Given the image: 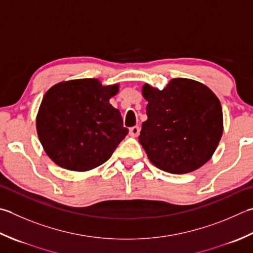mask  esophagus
Instances as JSON below:
<instances>
[{
	"mask_svg": "<svg viewBox=\"0 0 253 253\" xmlns=\"http://www.w3.org/2000/svg\"><path fill=\"white\" fill-rule=\"evenodd\" d=\"M139 132H140L139 126H133V127H131L130 129H129V135L131 137H137L138 135H139Z\"/></svg>",
	"mask_w": 253,
	"mask_h": 253,
	"instance_id": "esophagus-1",
	"label": "esophagus"
}]
</instances>
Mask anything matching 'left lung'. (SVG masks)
<instances>
[{
	"label": "left lung",
	"instance_id": "1",
	"mask_svg": "<svg viewBox=\"0 0 253 253\" xmlns=\"http://www.w3.org/2000/svg\"><path fill=\"white\" fill-rule=\"evenodd\" d=\"M148 120L139 142L159 169L182 174L199 169L216 150L222 133L220 102L209 87L173 79L162 91L143 85Z\"/></svg>",
	"mask_w": 253,
	"mask_h": 253
}]
</instances>
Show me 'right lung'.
<instances>
[{
    "label": "right lung",
    "instance_id": "right-lung-1",
    "mask_svg": "<svg viewBox=\"0 0 253 253\" xmlns=\"http://www.w3.org/2000/svg\"><path fill=\"white\" fill-rule=\"evenodd\" d=\"M118 85L96 79L58 83L44 94L36 120L39 140L64 169L87 171L110 159L126 137L120 111L110 104Z\"/></svg>",
    "mask_w": 253,
    "mask_h": 253
}]
</instances>
